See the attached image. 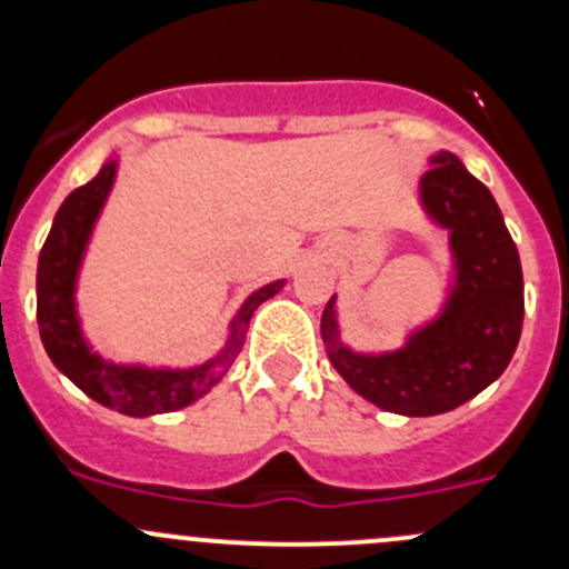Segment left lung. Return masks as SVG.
Here are the masks:
<instances>
[{
  "label": "left lung",
  "mask_w": 569,
  "mask_h": 569,
  "mask_svg": "<svg viewBox=\"0 0 569 569\" xmlns=\"http://www.w3.org/2000/svg\"><path fill=\"white\" fill-rule=\"evenodd\" d=\"M427 164L418 206L449 237L438 313L382 352H360L343 341L338 295L321 313L332 369L366 401L407 418L449 412L492 386L523 330V269L496 198L451 151L429 153Z\"/></svg>",
  "instance_id": "1"
}]
</instances>
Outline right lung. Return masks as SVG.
I'll return each mask as SVG.
<instances>
[{"label": "right lung", "instance_id": "add662e5", "mask_svg": "<svg viewBox=\"0 0 569 569\" xmlns=\"http://www.w3.org/2000/svg\"><path fill=\"white\" fill-rule=\"evenodd\" d=\"M120 168V153L104 159L96 178L84 187L73 189L57 209L51 231L46 237L38 258V327L46 355L66 375L73 386L99 405L118 410L131 418L159 416L192 405L206 396L242 352L248 325L261 302L278 295L286 280H272L252 295L244 297L239 311L228 325L226 343L209 360L194 366H148V363H118L96 352L90 338L84 336L82 313H79V274L84 256L93 239L99 217L104 211L109 192L114 187Z\"/></svg>", "mask_w": 569, "mask_h": 569}]
</instances>
